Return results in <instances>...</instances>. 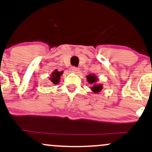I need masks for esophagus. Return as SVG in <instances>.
I'll list each match as a JSON object with an SVG mask.
<instances>
[{"mask_svg":"<svg viewBox=\"0 0 152 152\" xmlns=\"http://www.w3.org/2000/svg\"><path fill=\"white\" fill-rule=\"evenodd\" d=\"M70 71L71 72H73V73H76V74H77L78 73V71H79V69L76 66H72L70 68Z\"/></svg>","mask_w":152,"mask_h":152,"instance_id":"esophagus-1","label":"esophagus"}]
</instances>
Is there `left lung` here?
Returning <instances> with one entry per match:
<instances>
[{
  "label": "left lung",
  "instance_id": "8db88e82",
  "mask_svg": "<svg viewBox=\"0 0 152 152\" xmlns=\"http://www.w3.org/2000/svg\"><path fill=\"white\" fill-rule=\"evenodd\" d=\"M86 78H87L88 82L91 84L95 83L97 81H98V78H97L96 76L94 74L88 75ZM94 86H92V91H94V93H96V94L98 93L99 91H101L102 89H103V86H102V85H100V84H94Z\"/></svg>",
  "mask_w": 152,
  "mask_h": 152
}]
</instances>
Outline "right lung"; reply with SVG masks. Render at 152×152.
<instances>
[{"instance_id": "right-lung-1", "label": "right lung", "mask_w": 152, "mask_h": 152, "mask_svg": "<svg viewBox=\"0 0 152 152\" xmlns=\"http://www.w3.org/2000/svg\"><path fill=\"white\" fill-rule=\"evenodd\" d=\"M63 74V72L62 71H58L57 70H55L54 71V72H52V76H51L50 78V80L54 84H57L58 83V81H59V79H60V76Z\"/></svg>"}]
</instances>
